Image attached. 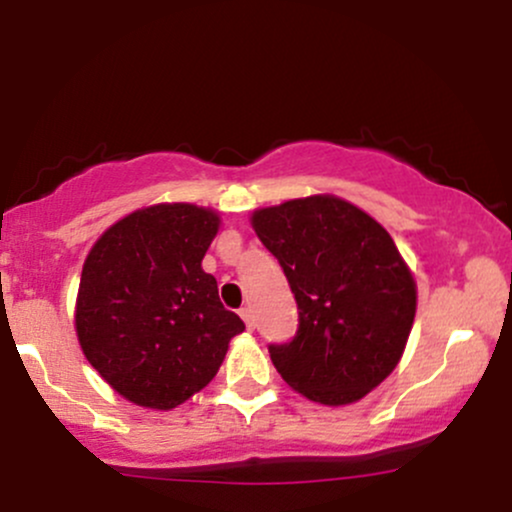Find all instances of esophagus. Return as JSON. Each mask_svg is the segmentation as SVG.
I'll use <instances>...</instances> for the list:
<instances>
[{
	"instance_id": "1",
	"label": "esophagus",
	"mask_w": 512,
	"mask_h": 512,
	"mask_svg": "<svg viewBox=\"0 0 512 512\" xmlns=\"http://www.w3.org/2000/svg\"><path fill=\"white\" fill-rule=\"evenodd\" d=\"M240 317L245 320L248 330H255V315H252V308H248V305H245V308H240Z\"/></svg>"
}]
</instances>
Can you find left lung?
Listing matches in <instances>:
<instances>
[{
  "instance_id": "8db88e82",
  "label": "left lung",
  "mask_w": 512,
  "mask_h": 512,
  "mask_svg": "<svg viewBox=\"0 0 512 512\" xmlns=\"http://www.w3.org/2000/svg\"><path fill=\"white\" fill-rule=\"evenodd\" d=\"M252 226L298 303L291 342L269 344L281 378L332 407L368 395L395 370L416 313L414 276L390 233L339 197L260 209Z\"/></svg>"
}]
</instances>
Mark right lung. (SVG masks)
<instances>
[{
  "mask_svg": "<svg viewBox=\"0 0 512 512\" xmlns=\"http://www.w3.org/2000/svg\"><path fill=\"white\" fill-rule=\"evenodd\" d=\"M216 231L214 211L158 204L117 221L88 252L79 344L105 383L139 407L173 409L207 387L245 330L202 269Z\"/></svg>",
  "mask_w": 512,
  "mask_h": 512,
  "instance_id": "right-lung-1",
  "label": "right lung"
}]
</instances>
